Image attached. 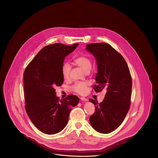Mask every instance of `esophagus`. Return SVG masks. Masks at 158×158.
<instances>
[{"instance_id": "esophagus-1", "label": "esophagus", "mask_w": 158, "mask_h": 158, "mask_svg": "<svg viewBox=\"0 0 158 158\" xmlns=\"http://www.w3.org/2000/svg\"><path fill=\"white\" fill-rule=\"evenodd\" d=\"M81 100H82V101H88V99H87L86 98H85V97H81Z\"/></svg>"}]
</instances>
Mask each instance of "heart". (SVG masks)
<instances>
[{"label": "heart", "mask_w": 158, "mask_h": 158, "mask_svg": "<svg viewBox=\"0 0 158 158\" xmlns=\"http://www.w3.org/2000/svg\"><path fill=\"white\" fill-rule=\"evenodd\" d=\"M74 63L77 66L81 68L83 70L87 73L90 72L92 68V62L90 59L86 56H81L74 60ZM61 73L64 79H67L69 77L70 73V66L68 63H64L61 68ZM88 82H78L72 86V89L79 94H84L88 85Z\"/></svg>", "instance_id": "1"}]
</instances>
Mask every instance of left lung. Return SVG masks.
Masks as SVG:
<instances>
[{"label":"left lung","mask_w":158,"mask_h":158,"mask_svg":"<svg viewBox=\"0 0 158 158\" xmlns=\"http://www.w3.org/2000/svg\"><path fill=\"white\" fill-rule=\"evenodd\" d=\"M86 49L94 55L97 63V84L93 88L96 92L106 90L101 103L89 99L95 106L89 121L99 133H109L120 126L130 109L131 76L126 60L110 44L92 43L87 44Z\"/></svg>","instance_id":"obj_1"}]
</instances>
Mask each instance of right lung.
<instances>
[{
	"mask_svg": "<svg viewBox=\"0 0 158 158\" xmlns=\"http://www.w3.org/2000/svg\"><path fill=\"white\" fill-rule=\"evenodd\" d=\"M78 45L54 43L47 45L24 71L26 112L34 125L47 135L56 134L66 126L72 107L79 101L75 95L60 100L54 89L63 83L61 68L65 57Z\"/></svg>",
	"mask_w": 158,
	"mask_h": 158,
	"instance_id": "obj_1",
	"label": "right lung"
}]
</instances>
